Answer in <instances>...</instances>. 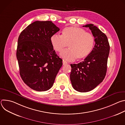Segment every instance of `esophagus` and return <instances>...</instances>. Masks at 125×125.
I'll return each mask as SVG.
<instances>
[{
  "mask_svg": "<svg viewBox=\"0 0 125 125\" xmlns=\"http://www.w3.org/2000/svg\"><path fill=\"white\" fill-rule=\"evenodd\" d=\"M68 63L66 62V61H64V60H63V65H66V64H67Z\"/></svg>",
  "mask_w": 125,
  "mask_h": 125,
  "instance_id": "esophagus-1",
  "label": "esophagus"
}]
</instances>
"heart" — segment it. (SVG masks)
Returning a JSON list of instances; mask_svg holds the SVG:
<instances>
[{
	"instance_id": "b5f03b06",
	"label": "heart",
	"mask_w": 125,
	"mask_h": 125,
	"mask_svg": "<svg viewBox=\"0 0 125 125\" xmlns=\"http://www.w3.org/2000/svg\"><path fill=\"white\" fill-rule=\"evenodd\" d=\"M50 42L55 51L61 52L68 44L70 49L63 50L60 56L64 59L73 61L77 58L83 59L92 51L94 39L93 35L81 28L69 27L65 28L62 35L53 34Z\"/></svg>"
}]
</instances>
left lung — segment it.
Wrapping results in <instances>:
<instances>
[{
	"label": "left lung",
	"mask_w": 125,
	"mask_h": 125,
	"mask_svg": "<svg viewBox=\"0 0 125 125\" xmlns=\"http://www.w3.org/2000/svg\"><path fill=\"white\" fill-rule=\"evenodd\" d=\"M83 27L91 30L95 43L83 61L71 64V83L75 90L81 93L94 90L103 81L106 73L110 51L107 37L97 27L92 24Z\"/></svg>",
	"instance_id": "left-lung-1"
}]
</instances>
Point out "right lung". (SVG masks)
Returning a JSON list of instances; mask_svg holds the SVG:
<instances>
[{
  "mask_svg": "<svg viewBox=\"0 0 125 125\" xmlns=\"http://www.w3.org/2000/svg\"><path fill=\"white\" fill-rule=\"evenodd\" d=\"M60 30L51 21H35L20 33L16 56L24 82L34 91L43 92L52 86L62 66L53 49L50 38Z\"/></svg>",
  "mask_w": 125,
  "mask_h": 125,
  "instance_id": "right-lung-1",
  "label": "right lung"
}]
</instances>
